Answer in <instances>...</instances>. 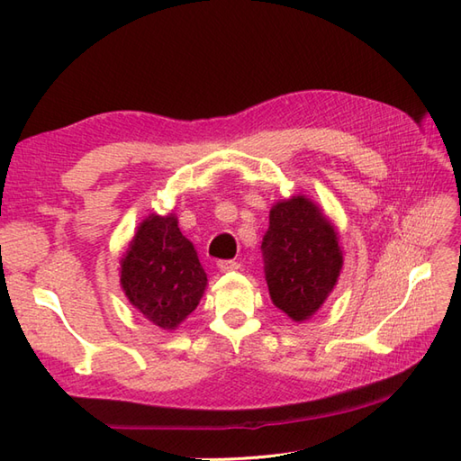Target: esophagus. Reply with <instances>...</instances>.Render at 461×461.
I'll use <instances>...</instances> for the list:
<instances>
[{
    "label": "esophagus",
    "mask_w": 461,
    "mask_h": 461,
    "mask_svg": "<svg viewBox=\"0 0 461 461\" xmlns=\"http://www.w3.org/2000/svg\"><path fill=\"white\" fill-rule=\"evenodd\" d=\"M218 269L220 271H236V269H240V263L238 261H233V259H221V261H218Z\"/></svg>",
    "instance_id": "34e87169"
}]
</instances>
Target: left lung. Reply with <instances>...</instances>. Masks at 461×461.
<instances>
[{
    "label": "left lung",
    "mask_w": 461,
    "mask_h": 461,
    "mask_svg": "<svg viewBox=\"0 0 461 461\" xmlns=\"http://www.w3.org/2000/svg\"><path fill=\"white\" fill-rule=\"evenodd\" d=\"M261 253L271 299L293 321L325 303L342 267L335 230L303 195L273 205Z\"/></svg>",
    "instance_id": "obj_1"
}]
</instances>
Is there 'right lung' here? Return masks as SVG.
Listing matches in <instances>:
<instances>
[{
	"label": "right lung",
	"mask_w": 461,
	"mask_h": 461,
	"mask_svg": "<svg viewBox=\"0 0 461 461\" xmlns=\"http://www.w3.org/2000/svg\"><path fill=\"white\" fill-rule=\"evenodd\" d=\"M121 267L126 297L162 329L178 327L198 307L208 283L174 215H150L142 221Z\"/></svg>",
	"instance_id": "right-lung-1"
}]
</instances>
